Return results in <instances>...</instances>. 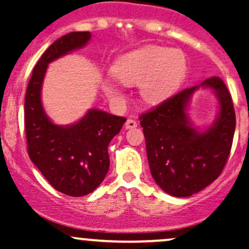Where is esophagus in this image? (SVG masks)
<instances>
[{
    "label": "esophagus",
    "instance_id": "34e87169",
    "mask_svg": "<svg viewBox=\"0 0 249 249\" xmlns=\"http://www.w3.org/2000/svg\"><path fill=\"white\" fill-rule=\"evenodd\" d=\"M137 127V122L133 119H127L125 122V129H135Z\"/></svg>",
    "mask_w": 249,
    "mask_h": 249
}]
</instances>
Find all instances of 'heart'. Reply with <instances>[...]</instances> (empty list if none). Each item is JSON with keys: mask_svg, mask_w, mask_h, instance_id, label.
Instances as JSON below:
<instances>
[{"mask_svg": "<svg viewBox=\"0 0 249 249\" xmlns=\"http://www.w3.org/2000/svg\"><path fill=\"white\" fill-rule=\"evenodd\" d=\"M113 76L125 86L140 83L141 98L149 104L161 103L179 88L187 71L186 57L180 50L146 45L123 54L111 68ZM109 99L120 101L123 94L108 80L103 82Z\"/></svg>", "mask_w": 249, "mask_h": 249, "instance_id": "1", "label": "heart"}]
</instances>
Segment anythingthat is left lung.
<instances>
[{"instance_id": "1", "label": "left lung", "mask_w": 249, "mask_h": 249, "mask_svg": "<svg viewBox=\"0 0 249 249\" xmlns=\"http://www.w3.org/2000/svg\"><path fill=\"white\" fill-rule=\"evenodd\" d=\"M199 88L214 90L220 104L216 120L204 132L187 114L192 94ZM146 156L156 184L174 197H190L219 177L231 149L235 118L231 96L219 77L206 78L140 116Z\"/></svg>"}]
</instances>
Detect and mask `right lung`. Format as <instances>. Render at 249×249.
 <instances>
[{
  "instance_id": "1",
  "label": "right lung",
  "mask_w": 249,
  "mask_h": 249,
  "mask_svg": "<svg viewBox=\"0 0 249 249\" xmlns=\"http://www.w3.org/2000/svg\"><path fill=\"white\" fill-rule=\"evenodd\" d=\"M90 32H71L57 39L33 69L25 96V130L31 161L59 192L82 197L103 182L109 168L108 148L126 118L91 108L71 125L51 122L41 104V86L48 65L83 48Z\"/></svg>"
}]
</instances>
